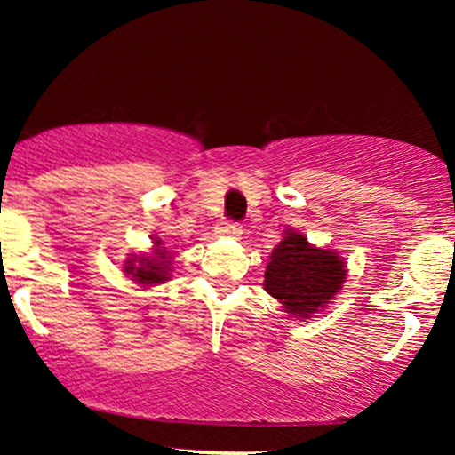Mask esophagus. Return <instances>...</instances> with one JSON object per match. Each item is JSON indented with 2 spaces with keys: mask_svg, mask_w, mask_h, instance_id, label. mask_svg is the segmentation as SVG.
<instances>
[{
  "mask_svg": "<svg viewBox=\"0 0 455 455\" xmlns=\"http://www.w3.org/2000/svg\"><path fill=\"white\" fill-rule=\"evenodd\" d=\"M222 237H231V239H239L242 237V224L237 222H224V227H220Z\"/></svg>",
  "mask_w": 455,
  "mask_h": 455,
  "instance_id": "obj_1",
  "label": "esophagus"
}]
</instances>
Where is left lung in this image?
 Returning a JSON list of instances; mask_svg holds the SVG:
<instances>
[{"label": "left lung", "instance_id": "1", "mask_svg": "<svg viewBox=\"0 0 455 455\" xmlns=\"http://www.w3.org/2000/svg\"><path fill=\"white\" fill-rule=\"evenodd\" d=\"M347 275V263L336 250L312 245L304 233L289 227L271 250L263 286L291 321H304L336 299Z\"/></svg>", "mask_w": 455, "mask_h": 455}]
</instances>
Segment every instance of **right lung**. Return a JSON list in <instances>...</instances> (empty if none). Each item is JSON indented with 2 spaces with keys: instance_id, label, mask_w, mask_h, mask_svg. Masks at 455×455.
<instances>
[{
  "instance_id": "1",
  "label": "right lung",
  "mask_w": 455,
  "mask_h": 455,
  "mask_svg": "<svg viewBox=\"0 0 455 455\" xmlns=\"http://www.w3.org/2000/svg\"><path fill=\"white\" fill-rule=\"evenodd\" d=\"M124 274L140 289L164 284L173 275V252L160 237L151 235L149 252L128 254V259L124 260Z\"/></svg>"
}]
</instances>
